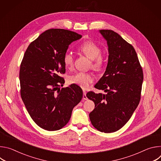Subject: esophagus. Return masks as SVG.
<instances>
[{
	"mask_svg": "<svg viewBox=\"0 0 161 161\" xmlns=\"http://www.w3.org/2000/svg\"><path fill=\"white\" fill-rule=\"evenodd\" d=\"M86 91H85V90H83V99L84 100H87V99H88V98H87V97H86Z\"/></svg>",
	"mask_w": 161,
	"mask_h": 161,
	"instance_id": "34e87169",
	"label": "esophagus"
}]
</instances>
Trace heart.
Masks as SVG:
<instances>
[{
    "mask_svg": "<svg viewBox=\"0 0 161 161\" xmlns=\"http://www.w3.org/2000/svg\"><path fill=\"white\" fill-rule=\"evenodd\" d=\"M78 50L91 60V67L96 71H102L106 64V58L101 54V48L96 42L87 41L82 43L78 48ZM64 66L70 69L73 66L74 56L70 52H67L63 57ZM69 83L75 84L83 88H86L93 82L94 78L90 73L79 72L70 76Z\"/></svg>",
    "mask_w": 161,
    "mask_h": 161,
    "instance_id": "1",
    "label": "heart"
}]
</instances>
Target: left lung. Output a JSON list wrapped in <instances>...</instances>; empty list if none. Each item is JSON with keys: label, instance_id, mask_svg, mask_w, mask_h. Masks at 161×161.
I'll use <instances>...</instances> for the list:
<instances>
[{"label": "left lung", "instance_id": "8db88e82", "mask_svg": "<svg viewBox=\"0 0 161 161\" xmlns=\"http://www.w3.org/2000/svg\"><path fill=\"white\" fill-rule=\"evenodd\" d=\"M107 41L108 62L106 71L94 86L107 94L88 92L86 97L94 102L90 113L92 125L110 133L120 129L130 119L140 99L143 73L132 46L111 30H100Z\"/></svg>", "mask_w": 161, "mask_h": 161}]
</instances>
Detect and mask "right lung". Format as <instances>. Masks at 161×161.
Masks as SVG:
<instances>
[{"label": "right lung", "mask_w": 161, "mask_h": 161, "mask_svg": "<svg viewBox=\"0 0 161 161\" xmlns=\"http://www.w3.org/2000/svg\"><path fill=\"white\" fill-rule=\"evenodd\" d=\"M81 35L62 29L42 33L26 50L20 64V94L32 119L41 128L57 130L70 120L83 91L75 84L60 89L65 80L63 57Z\"/></svg>", "instance_id": "right-lung-1"}]
</instances>
